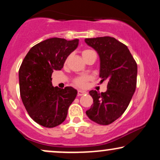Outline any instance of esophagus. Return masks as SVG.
Wrapping results in <instances>:
<instances>
[{
    "instance_id": "34e87169",
    "label": "esophagus",
    "mask_w": 160,
    "mask_h": 160,
    "mask_svg": "<svg viewBox=\"0 0 160 160\" xmlns=\"http://www.w3.org/2000/svg\"><path fill=\"white\" fill-rule=\"evenodd\" d=\"M86 94H87V92H86V91L78 90V96H81V95H86Z\"/></svg>"
}]
</instances>
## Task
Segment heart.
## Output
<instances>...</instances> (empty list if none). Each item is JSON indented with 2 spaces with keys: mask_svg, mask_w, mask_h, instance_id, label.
<instances>
[{
  "mask_svg": "<svg viewBox=\"0 0 160 160\" xmlns=\"http://www.w3.org/2000/svg\"><path fill=\"white\" fill-rule=\"evenodd\" d=\"M92 50H90V49H84V50L82 51V58H85L88 56L89 54H90L91 52H92ZM89 78L88 76H80L79 78H76L74 80L75 84H76L78 86H80V87H85L86 86V82H87V80H89Z\"/></svg>",
  "mask_w": 160,
  "mask_h": 160,
  "instance_id": "obj_1",
  "label": "heart"
}]
</instances>
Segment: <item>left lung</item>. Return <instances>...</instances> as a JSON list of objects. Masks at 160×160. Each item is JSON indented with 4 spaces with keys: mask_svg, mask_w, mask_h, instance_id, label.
<instances>
[{
    "mask_svg": "<svg viewBox=\"0 0 160 160\" xmlns=\"http://www.w3.org/2000/svg\"><path fill=\"white\" fill-rule=\"evenodd\" d=\"M85 42L99 56L101 82H108L104 92L89 91L93 104L86 113L96 123L109 125L124 113L132 98L136 88L137 64L128 47L114 38H86Z\"/></svg>",
    "mask_w": 160,
    "mask_h": 160,
    "instance_id": "8db88e82",
    "label": "left lung"
}]
</instances>
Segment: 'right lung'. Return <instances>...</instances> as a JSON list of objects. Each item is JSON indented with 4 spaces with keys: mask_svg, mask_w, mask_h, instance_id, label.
<instances>
[{
    "mask_svg": "<svg viewBox=\"0 0 160 160\" xmlns=\"http://www.w3.org/2000/svg\"><path fill=\"white\" fill-rule=\"evenodd\" d=\"M78 43V39L49 38L31 48L22 63L19 71L22 101L31 118L40 126L53 128L62 123L78 95L71 86L54 87L52 74L63 68Z\"/></svg>",
    "mask_w": 160,
    "mask_h": 160,
    "instance_id": "add662e5",
    "label": "right lung"
}]
</instances>
